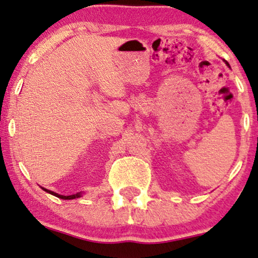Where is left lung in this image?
<instances>
[{
  "label": "left lung",
  "mask_w": 258,
  "mask_h": 258,
  "mask_svg": "<svg viewBox=\"0 0 258 258\" xmlns=\"http://www.w3.org/2000/svg\"><path fill=\"white\" fill-rule=\"evenodd\" d=\"M224 61H226V60H224ZM226 64H227V67H228V68H230V65L228 64V61H226Z\"/></svg>",
  "instance_id": "left-lung-1"
}]
</instances>
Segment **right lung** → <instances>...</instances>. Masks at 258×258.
<instances>
[{
    "instance_id": "right-lung-1",
    "label": "right lung",
    "mask_w": 258,
    "mask_h": 258,
    "mask_svg": "<svg viewBox=\"0 0 258 258\" xmlns=\"http://www.w3.org/2000/svg\"><path fill=\"white\" fill-rule=\"evenodd\" d=\"M42 189L44 190V191H46V193H49V194H51V195H55V197L59 198V199H63V200H74V199H77V198H81L82 197V191H81V193H77V194H74V195H60V194L55 193V191H52V190L46 189V188H43L42 187Z\"/></svg>"
}]
</instances>
